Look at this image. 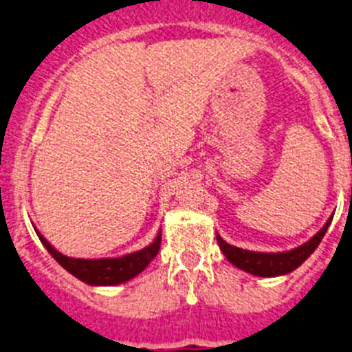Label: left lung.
<instances>
[{
  "mask_svg": "<svg viewBox=\"0 0 352 352\" xmlns=\"http://www.w3.org/2000/svg\"><path fill=\"white\" fill-rule=\"evenodd\" d=\"M329 223H331V219L326 222V226L310 241H307L301 247L294 248V250L280 252V254H261V252L243 250V248L229 245L220 236H217V241H219L220 250L229 259V263L238 266L239 270H243V272H248L257 276H278L285 275V273L292 272V270H296L316 250L317 245L321 243L322 236L328 231Z\"/></svg>",
  "mask_w": 352,
  "mask_h": 352,
  "instance_id": "left-lung-1",
  "label": "left lung"
}]
</instances>
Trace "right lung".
Here are the masks:
<instances>
[{
  "label": "right lung",
  "instance_id": "1",
  "mask_svg": "<svg viewBox=\"0 0 352 352\" xmlns=\"http://www.w3.org/2000/svg\"><path fill=\"white\" fill-rule=\"evenodd\" d=\"M36 234H38L43 247L49 250V254L67 272H70L79 280L86 282L89 285H116L139 275L157 257L158 250H160L162 236L158 234L157 239L149 247L142 248L139 252H133V254H129L125 257H118V259H72V257L63 256V254L56 250L40 232H36Z\"/></svg>",
  "mask_w": 352,
  "mask_h": 352
}]
</instances>
